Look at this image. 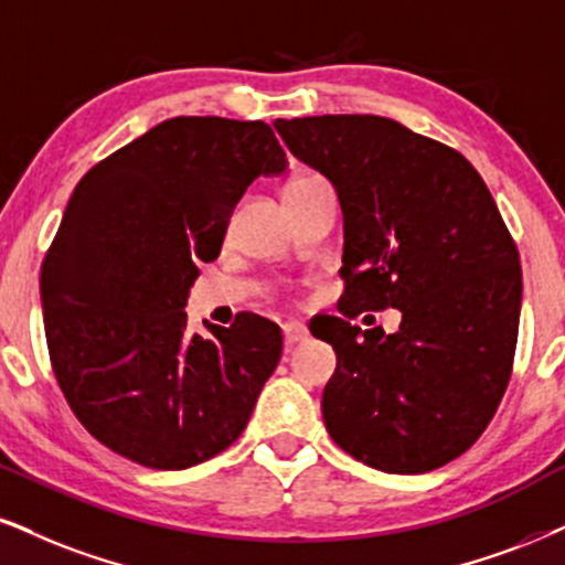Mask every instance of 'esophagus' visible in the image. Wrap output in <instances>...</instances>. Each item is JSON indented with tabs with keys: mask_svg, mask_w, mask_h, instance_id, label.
Wrapping results in <instances>:
<instances>
[{
	"mask_svg": "<svg viewBox=\"0 0 565 565\" xmlns=\"http://www.w3.org/2000/svg\"><path fill=\"white\" fill-rule=\"evenodd\" d=\"M306 338H309V330H306L303 324L288 322V324L282 327V345H285V351H290V348H296L298 343H303Z\"/></svg>",
	"mask_w": 565,
	"mask_h": 565,
	"instance_id": "1",
	"label": "esophagus"
}]
</instances>
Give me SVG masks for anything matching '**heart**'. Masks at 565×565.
Returning a JSON list of instances; mask_svg holds the SVG:
<instances>
[{
    "instance_id": "obj_1",
    "label": "heart",
    "mask_w": 565,
    "mask_h": 565,
    "mask_svg": "<svg viewBox=\"0 0 565 565\" xmlns=\"http://www.w3.org/2000/svg\"><path fill=\"white\" fill-rule=\"evenodd\" d=\"M319 175H311V172H301V175H294L288 180V183H285V188L282 191H290V188H301V185H309L311 180H317Z\"/></svg>"
}]
</instances>
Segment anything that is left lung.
<instances>
[{
  "instance_id": "left-lung-1",
  "label": "left lung",
  "mask_w": 565,
  "mask_h": 565,
  "mask_svg": "<svg viewBox=\"0 0 565 565\" xmlns=\"http://www.w3.org/2000/svg\"><path fill=\"white\" fill-rule=\"evenodd\" d=\"M282 141L335 185L345 217L340 315L401 308L402 330L358 335L324 317L335 374L327 431L390 475H424L479 440L513 372L519 248L469 159L377 115L277 120Z\"/></svg>"
}]
</instances>
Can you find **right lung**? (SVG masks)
I'll return each instance as SVG.
<instances>
[{"label": "right lung", "instance_id": "right-lung-1", "mask_svg": "<svg viewBox=\"0 0 565 565\" xmlns=\"http://www.w3.org/2000/svg\"><path fill=\"white\" fill-rule=\"evenodd\" d=\"M285 162L267 122L172 117L75 185L41 264L46 348L75 419L117 456L188 469L246 429L280 327L246 311L204 340L183 309L250 180Z\"/></svg>", "mask_w": 565, "mask_h": 565}]
</instances>
